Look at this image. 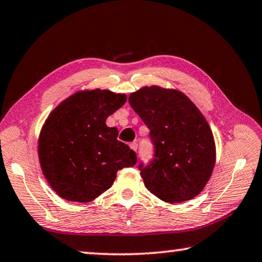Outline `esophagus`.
<instances>
[{"label":"esophagus","mask_w":262,"mask_h":262,"mask_svg":"<svg viewBox=\"0 0 262 262\" xmlns=\"http://www.w3.org/2000/svg\"><path fill=\"white\" fill-rule=\"evenodd\" d=\"M129 147L134 150V151H136L137 148H139V144H137V142H132V143L129 144Z\"/></svg>","instance_id":"obj_1"}]
</instances>
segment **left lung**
<instances>
[{
    "mask_svg": "<svg viewBox=\"0 0 262 262\" xmlns=\"http://www.w3.org/2000/svg\"><path fill=\"white\" fill-rule=\"evenodd\" d=\"M129 104L155 147L150 163L139 164L145 187L170 203L196 196L216 161L214 136L202 113L181 92L155 85L132 94Z\"/></svg>",
    "mask_w": 262,
    "mask_h": 262,
    "instance_id": "1",
    "label": "left lung"
}]
</instances>
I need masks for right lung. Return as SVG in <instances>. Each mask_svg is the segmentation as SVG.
Masks as SVG:
<instances>
[{
  "label": "right lung",
  "instance_id": "obj_1",
  "mask_svg": "<svg viewBox=\"0 0 262 262\" xmlns=\"http://www.w3.org/2000/svg\"><path fill=\"white\" fill-rule=\"evenodd\" d=\"M108 90L69 97L47 118L39 137L41 170L51 187L68 201L89 202L113 185L117 172L136 164V154L118 140L106 119L126 103Z\"/></svg>",
  "mask_w": 262,
  "mask_h": 262
}]
</instances>
